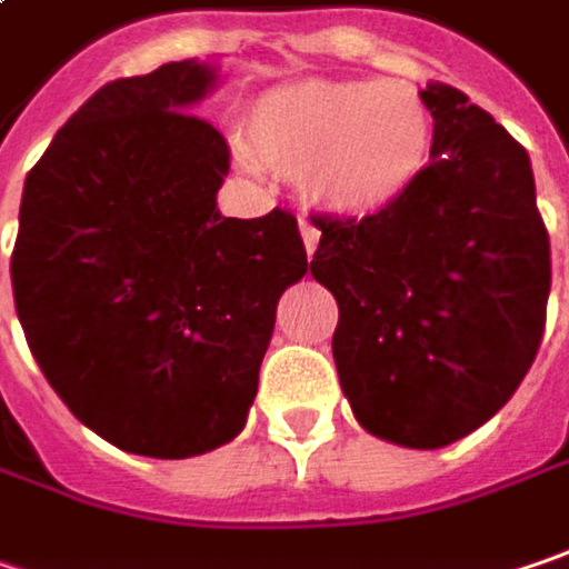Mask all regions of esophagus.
<instances>
[{
	"label": "esophagus",
	"mask_w": 569,
	"mask_h": 569,
	"mask_svg": "<svg viewBox=\"0 0 569 569\" xmlns=\"http://www.w3.org/2000/svg\"><path fill=\"white\" fill-rule=\"evenodd\" d=\"M300 240H303V249H307V256H313V252H317V242H320V230H317L313 223L300 220Z\"/></svg>",
	"instance_id": "esophagus-1"
}]
</instances>
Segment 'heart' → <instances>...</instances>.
<instances>
[{"instance_id": "obj_1", "label": "heart", "mask_w": 569, "mask_h": 569, "mask_svg": "<svg viewBox=\"0 0 569 569\" xmlns=\"http://www.w3.org/2000/svg\"><path fill=\"white\" fill-rule=\"evenodd\" d=\"M246 147L336 217L390 211L422 179L436 118L403 79H303L266 92L246 114Z\"/></svg>"}]
</instances>
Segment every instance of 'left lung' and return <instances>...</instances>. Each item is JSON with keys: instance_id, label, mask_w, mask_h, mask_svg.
I'll return each mask as SVG.
<instances>
[{"instance_id": "8db88e82", "label": "left lung", "mask_w": 569, "mask_h": 569, "mask_svg": "<svg viewBox=\"0 0 569 569\" xmlns=\"http://www.w3.org/2000/svg\"><path fill=\"white\" fill-rule=\"evenodd\" d=\"M432 159L375 217H313L310 274L332 291V358L356 419L441 448L497 416L538 356L551 240L526 147L465 92L429 82Z\"/></svg>"}]
</instances>
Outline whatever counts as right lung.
Masks as SVG:
<instances>
[{
    "label": "right lung",
    "instance_id": "obj_1",
    "mask_svg": "<svg viewBox=\"0 0 569 569\" xmlns=\"http://www.w3.org/2000/svg\"><path fill=\"white\" fill-rule=\"evenodd\" d=\"M217 82L182 60L101 86L24 179L14 310L43 378L130 455H204L246 426L274 310L303 278L298 220L223 217Z\"/></svg>",
    "mask_w": 569,
    "mask_h": 569
}]
</instances>
